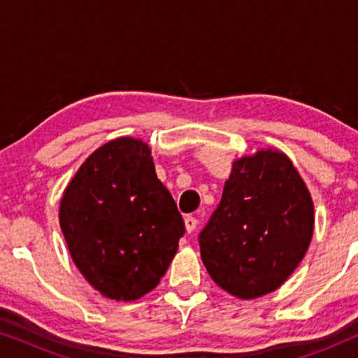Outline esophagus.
<instances>
[{
  "instance_id": "esophagus-1",
  "label": "esophagus",
  "mask_w": 358,
  "mask_h": 358,
  "mask_svg": "<svg viewBox=\"0 0 358 358\" xmlns=\"http://www.w3.org/2000/svg\"><path fill=\"white\" fill-rule=\"evenodd\" d=\"M184 223H185V229H187V233H192L199 222L197 218L192 217V215H187V217H184Z\"/></svg>"
}]
</instances>
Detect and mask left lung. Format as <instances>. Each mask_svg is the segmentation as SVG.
Listing matches in <instances>:
<instances>
[{
  "instance_id": "8db88e82",
  "label": "left lung",
  "mask_w": 358,
  "mask_h": 358,
  "mask_svg": "<svg viewBox=\"0 0 358 358\" xmlns=\"http://www.w3.org/2000/svg\"><path fill=\"white\" fill-rule=\"evenodd\" d=\"M315 205L305 180L282 151L266 148L233 161L207 227L200 256L229 295L252 300L277 290L305 257Z\"/></svg>"
}]
</instances>
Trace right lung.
<instances>
[{
	"label": "right lung",
	"instance_id": "add662e5",
	"mask_svg": "<svg viewBox=\"0 0 358 358\" xmlns=\"http://www.w3.org/2000/svg\"><path fill=\"white\" fill-rule=\"evenodd\" d=\"M58 218L78 271L115 301L153 290L185 231L148 143L131 136L87 156L63 192Z\"/></svg>",
	"mask_w": 358,
	"mask_h": 358
}]
</instances>
